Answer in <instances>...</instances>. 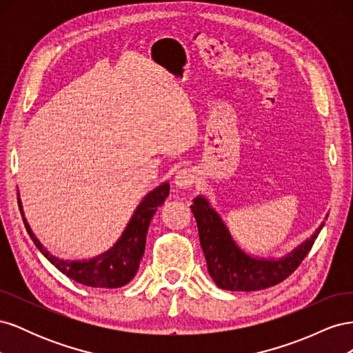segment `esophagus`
Here are the masks:
<instances>
[{"label":"esophagus","mask_w":353,"mask_h":353,"mask_svg":"<svg viewBox=\"0 0 353 353\" xmlns=\"http://www.w3.org/2000/svg\"><path fill=\"white\" fill-rule=\"evenodd\" d=\"M174 183L179 188H190L191 185H193V183H194V172L191 169H188V168L179 169L178 172H176V175H175Z\"/></svg>","instance_id":"obj_1"}]
</instances>
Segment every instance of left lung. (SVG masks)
I'll use <instances>...</instances> for the list:
<instances>
[{"instance_id": "8db88e82", "label": "left lung", "mask_w": 353, "mask_h": 353, "mask_svg": "<svg viewBox=\"0 0 353 353\" xmlns=\"http://www.w3.org/2000/svg\"><path fill=\"white\" fill-rule=\"evenodd\" d=\"M191 212L197 222L209 275L218 287L231 292L263 290L284 281L306 258L324 227L321 223L311 239L280 261L254 259L237 248L227 227L205 197L194 199Z\"/></svg>"}]
</instances>
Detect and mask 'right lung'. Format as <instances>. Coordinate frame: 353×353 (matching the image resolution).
Listing matches in <instances>:
<instances>
[{"mask_svg": "<svg viewBox=\"0 0 353 353\" xmlns=\"http://www.w3.org/2000/svg\"><path fill=\"white\" fill-rule=\"evenodd\" d=\"M169 194V184H162L152 193H148L145 199L140 203V206L134 212L131 222L128 223L121 240L114 244V248L104 254L99 256L88 262H69L61 261L50 254L34 232L29 228L28 222L23 216L22 205L19 200L20 213H22L23 223L32 241L35 243L39 252L56 266V268L68 275L69 279L79 284L94 287V288H116L130 283L138 271L141 258L145 249L147 230L150 221L157 210V206L162 205Z\"/></svg>", "mask_w": 353, "mask_h": 353, "instance_id": "obj_1", "label": "right lung"}]
</instances>
